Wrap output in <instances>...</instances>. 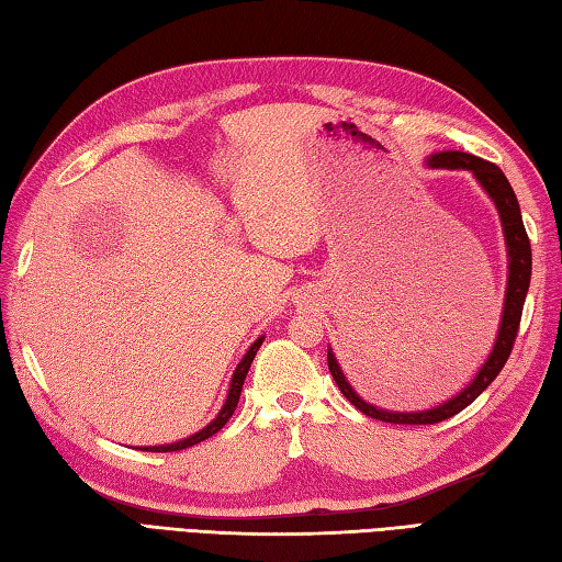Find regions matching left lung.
Returning <instances> with one entry per match:
<instances>
[{
  "label": "left lung",
  "instance_id": "8db88e82",
  "mask_svg": "<svg viewBox=\"0 0 562 562\" xmlns=\"http://www.w3.org/2000/svg\"><path fill=\"white\" fill-rule=\"evenodd\" d=\"M430 168H450V170H471L476 180L483 184V190L491 194V199L497 206V214H501L503 221V231H505V240H507V255H509V273H507V293H505V310H503V322H501V331H497V339L493 346V353L485 360L483 368L479 370L476 380H473L464 392L452 396L450 402H445L435 408L428 411H418V414H398V411H382L378 406H372L363 402L353 390L351 384L346 382L344 372L336 363V358L331 351H327V363L334 382L339 384L341 394L351 402L358 411H363L366 416L378 418L384 423H398V426H428V423H440L445 418L457 416L459 411H464L473 398L481 396V392L488 386L497 372H501L507 363L509 353H513V346L519 331V322H521V307H525V297L529 291V281H531V245H529V235L525 231V223H521L519 214V204L517 196L509 187L505 172L497 168L491 160H483L479 156L471 154H461V151H445V154H435L428 158Z\"/></svg>",
  "mask_w": 562,
  "mask_h": 562
}]
</instances>
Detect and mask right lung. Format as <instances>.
<instances>
[{
	"label": "right lung",
	"instance_id": "obj_1",
	"mask_svg": "<svg viewBox=\"0 0 562 562\" xmlns=\"http://www.w3.org/2000/svg\"><path fill=\"white\" fill-rule=\"evenodd\" d=\"M261 341H265V336H261V339H257L252 346H249V351H247V353H245V358L240 360V366L235 368V372H233V380H231V390H228L226 404H223L221 414H218L214 420H211L204 430H199V432L190 435V438H187V440H180V442L160 445V447H144V450H146V452H178V450H187V447H192V445H196V442H204L206 438H211V435H216L223 426H226L228 418L233 416L235 406H238V402H240L243 382H245V378H247V370H249V366H252V360H255V356H257V351H259Z\"/></svg>",
	"mask_w": 562,
	"mask_h": 562
}]
</instances>
